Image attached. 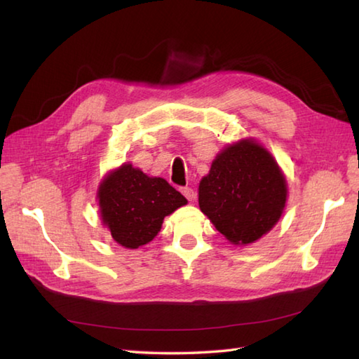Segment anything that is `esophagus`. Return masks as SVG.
I'll list each match as a JSON object with an SVG mask.
<instances>
[{"label":"esophagus","instance_id":"34e87169","mask_svg":"<svg viewBox=\"0 0 359 359\" xmlns=\"http://www.w3.org/2000/svg\"><path fill=\"white\" fill-rule=\"evenodd\" d=\"M182 194H184L189 202H193L196 199V191L193 188H182Z\"/></svg>","mask_w":359,"mask_h":359}]
</instances>
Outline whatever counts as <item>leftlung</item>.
I'll return each instance as SVG.
<instances>
[{"label":"left lung","instance_id":"obj_1","mask_svg":"<svg viewBox=\"0 0 359 359\" xmlns=\"http://www.w3.org/2000/svg\"><path fill=\"white\" fill-rule=\"evenodd\" d=\"M287 193L271 152L255 139H241L212 160L199 184V207L226 241L248 245L279 222Z\"/></svg>","mask_w":359,"mask_h":359}]
</instances>
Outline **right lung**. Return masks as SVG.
Wrapping results in <instances>:
<instances>
[{
  "instance_id": "add662e5",
  "label": "right lung",
  "mask_w": 359,
  "mask_h": 359,
  "mask_svg": "<svg viewBox=\"0 0 359 359\" xmlns=\"http://www.w3.org/2000/svg\"><path fill=\"white\" fill-rule=\"evenodd\" d=\"M98 212L118 245L135 250L158 234L166 216L188 201L162 177H149L133 163L104 175L97 189Z\"/></svg>"
}]
</instances>
